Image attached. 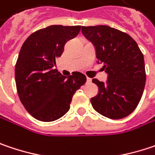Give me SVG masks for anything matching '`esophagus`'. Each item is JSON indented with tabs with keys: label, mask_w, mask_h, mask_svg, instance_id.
Returning a JSON list of instances; mask_svg holds the SVG:
<instances>
[{
	"label": "esophagus",
	"mask_w": 155,
	"mask_h": 155,
	"mask_svg": "<svg viewBox=\"0 0 155 155\" xmlns=\"http://www.w3.org/2000/svg\"><path fill=\"white\" fill-rule=\"evenodd\" d=\"M86 82H87V83H91V82H92V78H86Z\"/></svg>",
	"instance_id": "1"
}]
</instances>
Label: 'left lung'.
I'll return each instance as SVG.
<instances>
[{"instance_id": "1", "label": "left lung", "mask_w": 155, "mask_h": 155, "mask_svg": "<svg viewBox=\"0 0 155 155\" xmlns=\"http://www.w3.org/2000/svg\"><path fill=\"white\" fill-rule=\"evenodd\" d=\"M84 36L94 44L98 63L107 74V82L94 78L98 94L91 99L94 109L110 119L131 114L146 84L144 55L129 34L107 25L82 26Z\"/></svg>"}]
</instances>
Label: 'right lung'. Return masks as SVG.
Segmentation results:
<instances>
[{"instance_id": "right-lung-1", "label": "right lung", "mask_w": 155, "mask_h": 155, "mask_svg": "<svg viewBox=\"0 0 155 155\" xmlns=\"http://www.w3.org/2000/svg\"><path fill=\"white\" fill-rule=\"evenodd\" d=\"M80 29V25H50L31 33L20 49L15 67L17 94L29 114L37 120L53 122L64 116L74 94L86 82L80 72L67 78L54 69L65 43Z\"/></svg>"}]
</instances>
